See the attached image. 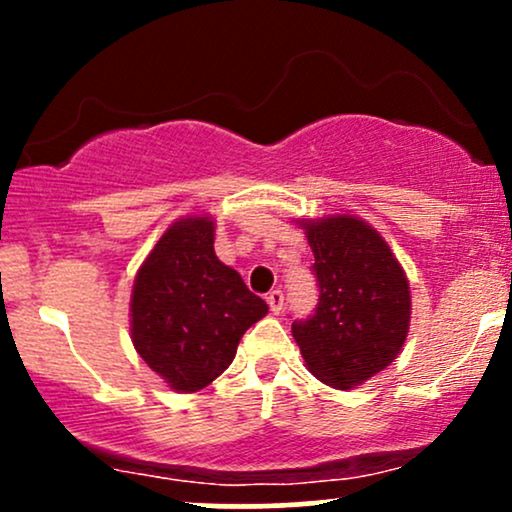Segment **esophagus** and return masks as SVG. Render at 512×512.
<instances>
[{
	"label": "esophagus",
	"instance_id": "esophagus-1",
	"mask_svg": "<svg viewBox=\"0 0 512 512\" xmlns=\"http://www.w3.org/2000/svg\"><path fill=\"white\" fill-rule=\"evenodd\" d=\"M267 303H269V310H272L274 315L281 313V310H284V293H281L279 289L269 291L267 293Z\"/></svg>",
	"mask_w": 512,
	"mask_h": 512
}]
</instances>
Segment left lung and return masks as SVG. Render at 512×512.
I'll use <instances>...</instances> for the list:
<instances>
[{
    "label": "left lung",
    "mask_w": 512,
    "mask_h": 512,
    "mask_svg": "<svg viewBox=\"0 0 512 512\" xmlns=\"http://www.w3.org/2000/svg\"><path fill=\"white\" fill-rule=\"evenodd\" d=\"M315 255V313L293 322L305 366L320 383L351 390L390 366L409 332V281L383 236L358 216L298 221Z\"/></svg>",
    "instance_id": "8db88e82"
}]
</instances>
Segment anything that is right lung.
<instances>
[{
	"instance_id": "add662e5",
	"label": "right lung",
	"mask_w": 512,
	"mask_h": 512,
	"mask_svg": "<svg viewBox=\"0 0 512 512\" xmlns=\"http://www.w3.org/2000/svg\"><path fill=\"white\" fill-rule=\"evenodd\" d=\"M214 252L211 216H185L149 252L129 303L137 354L175 392H197L231 366L250 325L267 315Z\"/></svg>"
}]
</instances>
